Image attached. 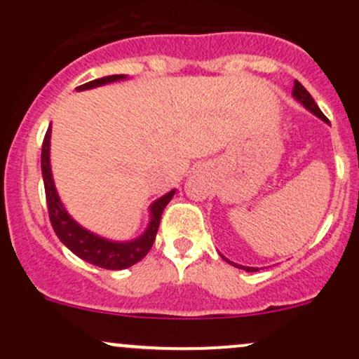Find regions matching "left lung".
Masks as SVG:
<instances>
[{
	"mask_svg": "<svg viewBox=\"0 0 359 359\" xmlns=\"http://www.w3.org/2000/svg\"><path fill=\"white\" fill-rule=\"evenodd\" d=\"M294 97H295V100H299L300 102H302V104L306 106L309 111H312V113H314L316 116H319L320 119H323V121H327L329 123V119L324 116L323 111L319 109V106H317L316 101L312 100L311 94L307 93V89L304 88V86L300 84L299 81L294 82ZM226 262H229V259H226ZM229 263H231V262H229ZM233 265H234V263H233ZM234 266H238V269H243V270H246V271H257V269H251V266H241V265H234Z\"/></svg>",
	"mask_w": 359,
	"mask_h": 359,
	"instance_id": "1",
	"label": "left lung"
}]
</instances>
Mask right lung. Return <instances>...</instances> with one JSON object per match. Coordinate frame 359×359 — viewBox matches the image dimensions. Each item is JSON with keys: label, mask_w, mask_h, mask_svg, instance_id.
Segmentation results:
<instances>
[{"label": "right lung", "mask_w": 359, "mask_h": 359, "mask_svg": "<svg viewBox=\"0 0 359 359\" xmlns=\"http://www.w3.org/2000/svg\"><path fill=\"white\" fill-rule=\"evenodd\" d=\"M125 79V76H108L102 79H94L90 82L76 88L77 90L97 88V86L108 84V82ZM48 151H50V128L45 133L43 143H42V175H43V185H45V197H47V208H48V217H50L52 228L55 231L59 240L72 251L74 255L84 259V262L93 263V265L101 266L106 270H123L128 266L135 265L140 262L154 246L156 231L160 226V217H162L163 209L170 203L174 197L175 191H170L158 201L151 204V221L148 229L143 236L138 240L130 243H113L102 238L96 236V234L86 231L81 228L76 221L69 216L64 205L60 204L59 196H57L55 187H53L52 172H50V160H48Z\"/></svg>", "instance_id": "right-lung-1"}]
</instances>
